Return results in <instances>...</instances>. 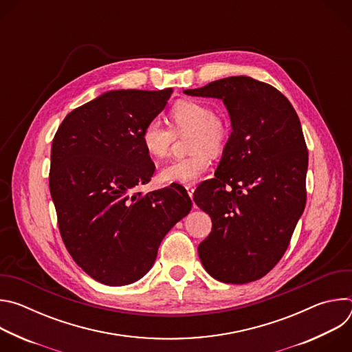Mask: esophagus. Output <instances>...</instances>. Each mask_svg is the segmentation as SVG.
Wrapping results in <instances>:
<instances>
[{"label": "esophagus", "mask_w": 352, "mask_h": 352, "mask_svg": "<svg viewBox=\"0 0 352 352\" xmlns=\"http://www.w3.org/2000/svg\"><path fill=\"white\" fill-rule=\"evenodd\" d=\"M185 188H186V190H188V195H189V197H190V199H193V192H195V188H193L192 185H186Z\"/></svg>", "instance_id": "1"}]
</instances>
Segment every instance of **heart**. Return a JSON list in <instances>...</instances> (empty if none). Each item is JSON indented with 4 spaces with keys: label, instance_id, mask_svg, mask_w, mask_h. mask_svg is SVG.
<instances>
[{
    "label": "heart",
    "instance_id": "b5f03b06",
    "mask_svg": "<svg viewBox=\"0 0 352 352\" xmlns=\"http://www.w3.org/2000/svg\"><path fill=\"white\" fill-rule=\"evenodd\" d=\"M171 126L160 118L150 120L142 129V144L148 156L163 159L168 155L175 135L190 132L188 150L189 156L168 162L160 170V179L190 185L202 177L212 164L210 155L219 156L227 143L228 131L214 111L199 102L184 100L170 111Z\"/></svg>",
    "mask_w": 352,
    "mask_h": 352
}]
</instances>
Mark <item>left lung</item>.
I'll use <instances>...</instances> for the list:
<instances>
[{"label": "left lung", "instance_id": "8db88e82", "mask_svg": "<svg viewBox=\"0 0 352 352\" xmlns=\"http://www.w3.org/2000/svg\"><path fill=\"white\" fill-rule=\"evenodd\" d=\"M185 93L221 98L232 128L216 178L193 193L213 223L199 258L219 281L259 280L283 258L307 204L308 150L299 118L281 91L249 76Z\"/></svg>", "mask_w": 352, "mask_h": 352}]
</instances>
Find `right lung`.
I'll return each mask as SVG.
<instances>
[{"instance_id": "add662e5", "label": "right lung", "mask_w": 352, "mask_h": 352, "mask_svg": "<svg viewBox=\"0 0 352 352\" xmlns=\"http://www.w3.org/2000/svg\"><path fill=\"white\" fill-rule=\"evenodd\" d=\"M171 93H104L71 111L53 139L50 192L60 234L76 265L98 283L125 285L143 277L164 235L192 208L178 184L132 192L155 173L142 129Z\"/></svg>"}]
</instances>
